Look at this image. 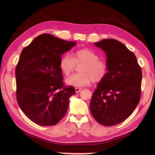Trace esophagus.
Returning a JSON list of instances; mask_svg holds the SVG:
<instances>
[{
	"label": "esophagus",
	"instance_id": "34e87169",
	"mask_svg": "<svg viewBox=\"0 0 155 155\" xmlns=\"http://www.w3.org/2000/svg\"><path fill=\"white\" fill-rule=\"evenodd\" d=\"M82 90V89L81 88H80V87H76L75 88V91H76V93H78L79 92V91Z\"/></svg>",
	"mask_w": 155,
	"mask_h": 155
}]
</instances>
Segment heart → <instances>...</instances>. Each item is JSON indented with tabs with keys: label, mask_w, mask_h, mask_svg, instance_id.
<instances>
[{
	"label": "heart",
	"mask_w": 155,
	"mask_h": 155,
	"mask_svg": "<svg viewBox=\"0 0 155 155\" xmlns=\"http://www.w3.org/2000/svg\"><path fill=\"white\" fill-rule=\"evenodd\" d=\"M96 52L88 48L77 50L74 58L69 54H65L59 60V68L65 76L74 71L77 65H80L81 73L73 74L66 78L68 85L74 87H84L92 82H101L108 72V64L103 59H98Z\"/></svg>",
	"instance_id": "heart-1"
}]
</instances>
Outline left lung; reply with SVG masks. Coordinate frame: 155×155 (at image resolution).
<instances>
[{
	"label": "left lung",
	"instance_id": "obj_1",
	"mask_svg": "<svg viewBox=\"0 0 155 155\" xmlns=\"http://www.w3.org/2000/svg\"><path fill=\"white\" fill-rule=\"evenodd\" d=\"M94 45L106 54L108 72L97 85L90 109L97 122L111 127L127 120L137 106L142 72L134 53L120 41L104 39Z\"/></svg>",
	"mask_w": 155,
	"mask_h": 155
}]
</instances>
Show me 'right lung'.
<instances>
[{
    "instance_id": "right-lung-1",
    "label": "right lung",
    "mask_w": 155,
    "mask_h": 155,
    "mask_svg": "<svg viewBox=\"0 0 155 155\" xmlns=\"http://www.w3.org/2000/svg\"><path fill=\"white\" fill-rule=\"evenodd\" d=\"M76 45L48 33L39 35L21 52L15 68L16 97L20 109L41 126L57 124L66 114L72 86L64 87L61 55Z\"/></svg>"
}]
</instances>
